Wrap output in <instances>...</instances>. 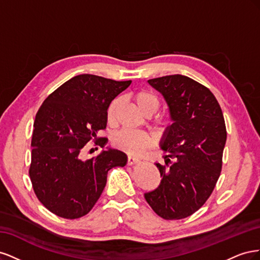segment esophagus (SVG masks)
<instances>
[{
	"mask_svg": "<svg viewBox=\"0 0 260 260\" xmlns=\"http://www.w3.org/2000/svg\"><path fill=\"white\" fill-rule=\"evenodd\" d=\"M139 161L138 158H135V157L132 156H128V165H135Z\"/></svg>",
	"mask_w": 260,
	"mask_h": 260,
	"instance_id": "esophagus-1",
	"label": "esophagus"
}]
</instances>
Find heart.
Listing matches in <instances>:
<instances>
[{
	"label": "heart",
	"mask_w": 260,
	"mask_h": 260,
	"mask_svg": "<svg viewBox=\"0 0 260 260\" xmlns=\"http://www.w3.org/2000/svg\"><path fill=\"white\" fill-rule=\"evenodd\" d=\"M133 100H135L138 108L142 112V114H153L156 112V109L158 108L159 105L157 96L153 92L147 90H141L136 92L135 95H133ZM118 106H119V100L118 99L113 100L112 103L109 104L106 113L108 121H112L115 118ZM114 144L118 148H120L122 151L129 154L140 155L142 154L145 151V148L149 145V138L143 135V133H140L137 131L122 130L120 132H118L114 137Z\"/></svg>",
	"instance_id": "b5f03b06"
}]
</instances>
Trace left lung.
<instances>
[{
  "mask_svg": "<svg viewBox=\"0 0 260 260\" xmlns=\"http://www.w3.org/2000/svg\"><path fill=\"white\" fill-rule=\"evenodd\" d=\"M147 82L166 101L171 124L159 142L166 154V166L156 162L160 183L144 198L159 217L183 219L205 204L220 176L226 141L223 114L210 90L186 76Z\"/></svg>",
  "mask_w": 260,
  "mask_h": 260,
  "instance_id": "left-lung-1",
  "label": "left lung"
}]
</instances>
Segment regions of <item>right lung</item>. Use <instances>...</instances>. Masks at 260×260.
<instances>
[{
  "instance_id": "obj_1",
  "label": "right lung",
  "mask_w": 260,
  "mask_h": 260,
  "mask_svg": "<svg viewBox=\"0 0 260 260\" xmlns=\"http://www.w3.org/2000/svg\"><path fill=\"white\" fill-rule=\"evenodd\" d=\"M130 84L78 75L50 94L38 111L29 176L37 198L53 214L66 219L88 214L104 190L107 172L127 164V155L117 148L107 147L91 159H83L82 152L106 128L109 104ZM106 140L96 144L104 147Z\"/></svg>"
}]
</instances>
